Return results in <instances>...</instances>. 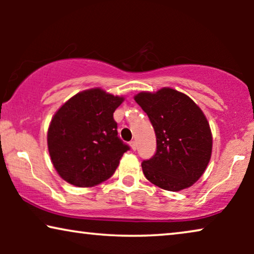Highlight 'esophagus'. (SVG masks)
Instances as JSON below:
<instances>
[{
	"label": "esophagus",
	"mask_w": 254,
	"mask_h": 254,
	"mask_svg": "<svg viewBox=\"0 0 254 254\" xmlns=\"http://www.w3.org/2000/svg\"><path fill=\"white\" fill-rule=\"evenodd\" d=\"M129 144H130V147H131V149H133V150H136V142L130 141Z\"/></svg>",
	"instance_id": "esophagus-1"
}]
</instances>
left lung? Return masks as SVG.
<instances>
[{
	"mask_svg": "<svg viewBox=\"0 0 254 254\" xmlns=\"http://www.w3.org/2000/svg\"><path fill=\"white\" fill-rule=\"evenodd\" d=\"M135 102L147 113L156 134V152L142 162L149 182L177 192L202 176L211 156L209 124L200 107L176 90L141 92Z\"/></svg>",
	"mask_w": 254,
	"mask_h": 254,
	"instance_id": "left-lung-1",
	"label": "left lung"
}]
</instances>
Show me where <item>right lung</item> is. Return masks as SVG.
Instances as JSON below:
<instances>
[{
	"label": "right lung",
	"instance_id": "obj_1",
	"mask_svg": "<svg viewBox=\"0 0 254 254\" xmlns=\"http://www.w3.org/2000/svg\"><path fill=\"white\" fill-rule=\"evenodd\" d=\"M100 89L79 92L62 105L51 121L48 151L59 175L78 187L109 179L129 145L118 136L114 111L123 103Z\"/></svg>",
	"mask_w": 254,
	"mask_h": 254
}]
</instances>
